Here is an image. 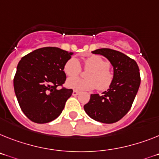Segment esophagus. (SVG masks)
<instances>
[{
  "instance_id": "1",
  "label": "esophagus",
  "mask_w": 159,
  "mask_h": 159,
  "mask_svg": "<svg viewBox=\"0 0 159 159\" xmlns=\"http://www.w3.org/2000/svg\"><path fill=\"white\" fill-rule=\"evenodd\" d=\"M78 94H79V92L77 91V90H73V96H77V95H78Z\"/></svg>"
}]
</instances>
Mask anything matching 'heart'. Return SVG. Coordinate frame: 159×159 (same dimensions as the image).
<instances>
[{
	"mask_svg": "<svg viewBox=\"0 0 159 159\" xmlns=\"http://www.w3.org/2000/svg\"><path fill=\"white\" fill-rule=\"evenodd\" d=\"M85 68L89 69L86 73V79L77 78L76 77L82 71V66L79 61L75 57H71L66 61L64 66V71L69 78L67 86L77 90H90L97 88L98 90L108 89L113 82V73L109 69L110 64L99 56H90L84 61Z\"/></svg>",
	"mask_w": 159,
	"mask_h": 159,
	"instance_id": "1",
	"label": "heart"
}]
</instances>
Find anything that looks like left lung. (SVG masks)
Here are the masks:
<instances>
[{"label":"left lung","instance_id":"8db88e82","mask_svg":"<svg viewBox=\"0 0 159 159\" xmlns=\"http://www.w3.org/2000/svg\"><path fill=\"white\" fill-rule=\"evenodd\" d=\"M92 53L102 55L110 61L114 78L108 90L102 92V95L90 94L84 110L94 120L105 124L116 123L131 108L141 84L139 68L134 60L118 51L100 48Z\"/></svg>","mask_w":159,"mask_h":159}]
</instances>
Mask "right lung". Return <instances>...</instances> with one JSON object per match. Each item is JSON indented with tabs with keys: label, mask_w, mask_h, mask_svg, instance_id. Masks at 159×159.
<instances>
[{
	"label": "right lung",
	"mask_w": 159,
	"mask_h": 159,
	"mask_svg": "<svg viewBox=\"0 0 159 159\" xmlns=\"http://www.w3.org/2000/svg\"><path fill=\"white\" fill-rule=\"evenodd\" d=\"M73 52L55 47L33 51L19 61L14 87L19 106L30 120L45 124L61 114L73 90L61 86L66 80L64 66Z\"/></svg>",
	"instance_id": "obj_1"
}]
</instances>
